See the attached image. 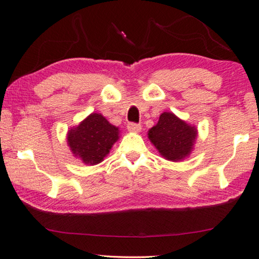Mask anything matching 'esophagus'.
Instances as JSON below:
<instances>
[{"label":"esophagus","instance_id":"1","mask_svg":"<svg viewBox=\"0 0 259 259\" xmlns=\"http://www.w3.org/2000/svg\"><path fill=\"white\" fill-rule=\"evenodd\" d=\"M127 130L130 131V132H140L141 131V125L140 123H136V122H130L128 125H127Z\"/></svg>","mask_w":259,"mask_h":259}]
</instances>
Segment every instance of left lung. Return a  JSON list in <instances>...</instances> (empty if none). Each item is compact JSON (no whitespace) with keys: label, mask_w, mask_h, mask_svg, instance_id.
<instances>
[{"label":"left lung","mask_w":259,"mask_h":259,"mask_svg":"<svg viewBox=\"0 0 259 259\" xmlns=\"http://www.w3.org/2000/svg\"><path fill=\"white\" fill-rule=\"evenodd\" d=\"M196 137V127L170 112H163L156 125L148 131V139L160 154L175 162L186 159L192 153Z\"/></svg>","instance_id":"1"}]
</instances>
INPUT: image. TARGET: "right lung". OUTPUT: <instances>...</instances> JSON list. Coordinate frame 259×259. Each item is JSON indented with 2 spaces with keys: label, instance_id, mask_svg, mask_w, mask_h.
<instances>
[{
  "label": "right lung",
  "instance_id": "1",
  "mask_svg": "<svg viewBox=\"0 0 259 259\" xmlns=\"http://www.w3.org/2000/svg\"><path fill=\"white\" fill-rule=\"evenodd\" d=\"M67 145L76 157L86 164H97L110 153L119 139L118 127L99 113H91L67 132Z\"/></svg>",
  "mask_w": 259,
  "mask_h": 259
}]
</instances>
